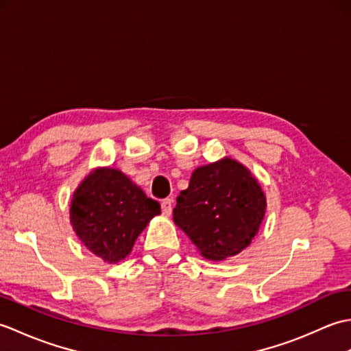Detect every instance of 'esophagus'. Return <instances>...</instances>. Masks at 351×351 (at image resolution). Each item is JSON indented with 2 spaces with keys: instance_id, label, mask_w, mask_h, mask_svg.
Returning a JSON list of instances; mask_svg holds the SVG:
<instances>
[{
  "instance_id": "esophagus-1",
  "label": "esophagus",
  "mask_w": 351,
  "mask_h": 351,
  "mask_svg": "<svg viewBox=\"0 0 351 351\" xmlns=\"http://www.w3.org/2000/svg\"><path fill=\"white\" fill-rule=\"evenodd\" d=\"M171 204H173V200H171V199H164L161 202V211H162L164 215L171 214Z\"/></svg>"
}]
</instances>
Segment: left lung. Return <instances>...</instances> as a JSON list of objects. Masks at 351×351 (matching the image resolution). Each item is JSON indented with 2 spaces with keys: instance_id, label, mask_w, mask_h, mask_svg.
<instances>
[{
  "instance_id": "1",
  "label": "left lung",
  "mask_w": 351,
  "mask_h": 351,
  "mask_svg": "<svg viewBox=\"0 0 351 351\" xmlns=\"http://www.w3.org/2000/svg\"><path fill=\"white\" fill-rule=\"evenodd\" d=\"M267 199L252 171L230 156L200 166L176 197L173 221L205 259L225 261L249 247Z\"/></svg>"
}]
</instances>
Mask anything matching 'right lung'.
I'll list each match as a JSON object with an SVG mask.
<instances>
[{"mask_svg": "<svg viewBox=\"0 0 351 351\" xmlns=\"http://www.w3.org/2000/svg\"><path fill=\"white\" fill-rule=\"evenodd\" d=\"M160 204L114 167H96L80 182L71 200L69 219L80 241L104 263L130 255L137 237Z\"/></svg>", "mask_w": 351, "mask_h": 351, "instance_id": "1", "label": "right lung"}]
</instances>
